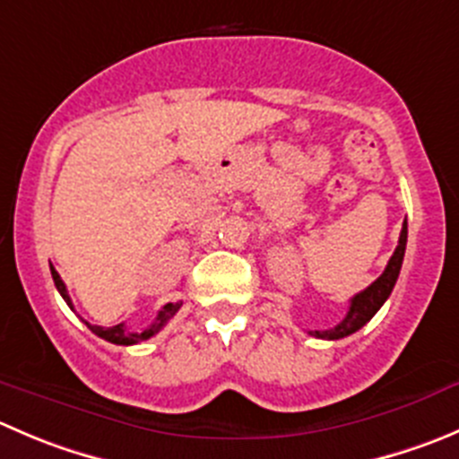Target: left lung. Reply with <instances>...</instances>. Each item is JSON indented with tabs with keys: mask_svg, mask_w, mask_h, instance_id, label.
<instances>
[{
	"mask_svg": "<svg viewBox=\"0 0 459 459\" xmlns=\"http://www.w3.org/2000/svg\"><path fill=\"white\" fill-rule=\"evenodd\" d=\"M406 242H408V226H406V221H403L402 235H399V244H397V248H394L393 257H390V262H388V266H385L384 273H381L379 278L370 284V287L363 289L361 293H357V296L350 300L348 314H345V318H342L336 327L323 329V332L314 329V332H309L311 336L327 338V341H338V338H345V336H350V333L359 332V329H361L363 325H366L368 320H370L372 316L381 309V305L388 300L390 293H393L394 282H397V278H399V271H402L403 253H406Z\"/></svg>",
	"mask_w": 459,
	"mask_h": 459,
	"instance_id": "8db88e82",
	"label": "left lung"
}]
</instances>
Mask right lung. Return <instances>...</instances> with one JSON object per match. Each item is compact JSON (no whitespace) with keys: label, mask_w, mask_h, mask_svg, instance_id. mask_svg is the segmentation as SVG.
I'll use <instances>...</instances> for the list:
<instances>
[{"label":"right lung","mask_w":459,"mask_h":459,"mask_svg":"<svg viewBox=\"0 0 459 459\" xmlns=\"http://www.w3.org/2000/svg\"><path fill=\"white\" fill-rule=\"evenodd\" d=\"M51 275H53V282H56L57 291H60V296L65 298L66 305H69L71 309H74V305H71L69 293H66L65 282H62L60 273H57V271L53 269V266H51ZM179 307H181V300L179 302H168V305H163L161 311H159V314H157V318L152 320V325H150V327H145V329H141V332H130V329H126V323L114 325V327H100V325H89L87 320H84V325H87V327L91 329V332L96 333V336L105 338V341L114 342V345H136V342L148 341V338H152L154 333L161 332V329L168 325V320H170L172 316H175L177 311H179Z\"/></svg>","instance_id":"add662e5"}]
</instances>
